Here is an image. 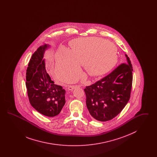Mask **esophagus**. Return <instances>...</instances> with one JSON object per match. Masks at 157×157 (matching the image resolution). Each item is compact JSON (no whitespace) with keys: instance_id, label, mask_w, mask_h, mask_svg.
<instances>
[{"instance_id":"34e87169","label":"esophagus","mask_w":157,"mask_h":157,"mask_svg":"<svg viewBox=\"0 0 157 157\" xmlns=\"http://www.w3.org/2000/svg\"><path fill=\"white\" fill-rule=\"evenodd\" d=\"M77 86H78L77 85H69L67 87V89L68 90H74L75 88H76Z\"/></svg>"}]
</instances>
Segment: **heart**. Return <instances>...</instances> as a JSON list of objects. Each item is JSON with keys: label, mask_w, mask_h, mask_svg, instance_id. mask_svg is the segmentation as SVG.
<instances>
[{"label": "heart", "mask_w": 157, "mask_h": 157, "mask_svg": "<svg viewBox=\"0 0 157 157\" xmlns=\"http://www.w3.org/2000/svg\"><path fill=\"white\" fill-rule=\"evenodd\" d=\"M71 45V50L60 46L56 53L55 74L60 80L74 76L71 81L77 80L81 72L80 65L85 66L90 76H98L110 71L117 63V48L104 39L78 38Z\"/></svg>", "instance_id": "obj_1"}]
</instances>
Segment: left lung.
Masks as SVG:
<instances>
[{
	"label": "left lung",
	"mask_w": 157,
	"mask_h": 157,
	"mask_svg": "<svg viewBox=\"0 0 157 157\" xmlns=\"http://www.w3.org/2000/svg\"><path fill=\"white\" fill-rule=\"evenodd\" d=\"M125 56L127 63H121L111 73L84 89L87 108L95 120H112L129 100L133 69L129 57Z\"/></svg>",
	"instance_id": "left-lung-1"
}]
</instances>
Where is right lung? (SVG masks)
Wrapping results in <instances>:
<instances>
[{
    "label": "right lung",
    "instance_id": "1",
    "mask_svg": "<svg viewBox=\"0 0 157 157\" xmlns=\"http://www.w3.org/2000/svg\"><path fill=\"white\" fill-rule=\"evenodd\" d=\"M48 45L38 48L26 70V86L31 105L46 117L58 115L65 104V90L55 85L45 69L44 55Z\"/></svg>",
    "mask_w": 157,
    "mask_h": 157
}]
</instances>
